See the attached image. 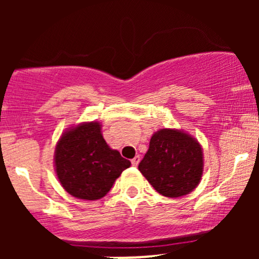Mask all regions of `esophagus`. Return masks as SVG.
<instances>
[{"label": "esophagus", "mask_w": 259, "mask_h": 259, "mask_svg": "<svg viewBox=\"0 0 259 259\" xmlns=\"http://www.w3.org/2000/svg\"><path fill=\"white\" fill-rule=\"evenodd\" d=\"M139 162H140V156H135V157H134V158L132 159V164L134 165V167H136V165L139 164Z\"/></svg>", "instance_id": "1"}]
</instances>
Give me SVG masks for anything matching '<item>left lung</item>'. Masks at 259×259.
Segmentation results:
<instances>
[{
    "label": "left lung",
    "instance_id": "1",
    "mask_svg": "<svg viewBox=\"0 0 259 259\" xmlns=\"http://www.w3.org/2000/svg\"><path fill=\"white\" fill-rule=\"evenodd\" d=\"M139 170L157 192L181 197L200 184L203 152L195 138L178 129H160L151 138Z\"/></svg>",
    "mask_w": 259,
    "mask_h": 259
}]
</instances>
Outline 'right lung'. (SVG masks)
Instances as JSON below:
<instances>
[{
  "mask_svg": "<svg viewBox=\"0 0 259 259\" xmlns=\"http://www.w3.org/2000/svg\"><path fill=\"white\" fill-rule=\"evenodd\" d=\"M130 160L107 145L99 121L81 123L63 133L55 151L56 174L68 194L95 201L108 194Z\"/></svg>",
  "mask_w": 259,
  "mask_h": 259,
  "instance_id": "right-lung-1",
  "label": "right lung"
}]
</instances>
